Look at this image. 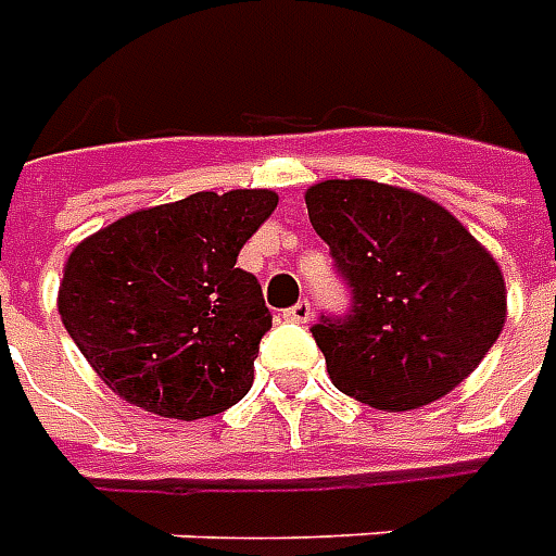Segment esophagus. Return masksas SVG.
I'll return each instance as SVG.
<instances>
[{
    "label": "esophagus",
    "mask_w": 556,
    "mask_h": 556,
    "mask_svg": "<svg viewBox=\"0 0 556 556\" xmlns=\"http://www.w3.org/2000/svg\"><path fill=\"white\" fill-rule=\"evenodd\" d=\"M282 316L289 318V321H298V325H306V321H309V316H313V304H309V301H298V304L289 306Z\"/></svg>",
    "instance_id": "1"
}]
</instances>
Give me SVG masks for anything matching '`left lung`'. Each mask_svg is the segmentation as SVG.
Segmentation results:
<instances>
[{"label": "left lung", "mask_w": 556, "mask_h": 556, "mask_svg": "<svg viewBox=\"0 0 556 556\" xmlns=\"http://www.w3.org/2000/svg\"><path fill=\"white\" fill-rule=\"evenodd\" d=\"M304 198L352 291L349 316L313 325L333 386L388 413L460 386L506 325L494 255L437 201L400 186L325 180Z\"/></svg>", "instance_id": "left-lung-1"}]
</instances>
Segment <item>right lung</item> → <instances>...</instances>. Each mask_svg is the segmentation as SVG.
I'll use <instances>...</instances> for the list:
<instances>
[{"label":"right lung","mask_w":556,"mask_h":556,"mask_svg":"<svg viewBox=\"0 0 556 556\" xmlns=\"http://www.w3.org/2000/svg\"><path fill=\"white\" fill-rule=\"evenodd\" d=\"M277 201L270 189L195 192L77 243L56 306L114 394L180 421L247 397L270 309L238 255Z\"/></svg>","instance_id":"1"}]
</instances>
